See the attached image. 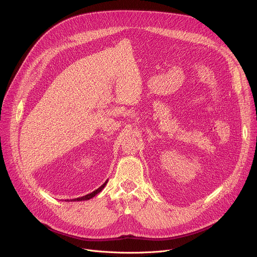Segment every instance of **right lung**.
<instances>
[{
	"instance_id": "obj_1",
	"label": "right lung",
	"mask_w": 257,
	"mask_h": 257,
	"mask_svg": "<svg viewBox=\"0 0 257 257\" xmlns=\"http://www.w3.org/2000/svg\"><path fill=\"white\" fill-rule=\"evenodd\" d=\"M106 183H107V180L103 183V184L100 186V187H98L96 190H94L93 192H91V193H89V194H87V195H85V196H82V197H78V198H74V199H70V200H65V201H82V200H88V199H90V198H92V197H94L96 194H98L103 188H104V186L106 185Z\"/></svg>"
}]
</instances>
